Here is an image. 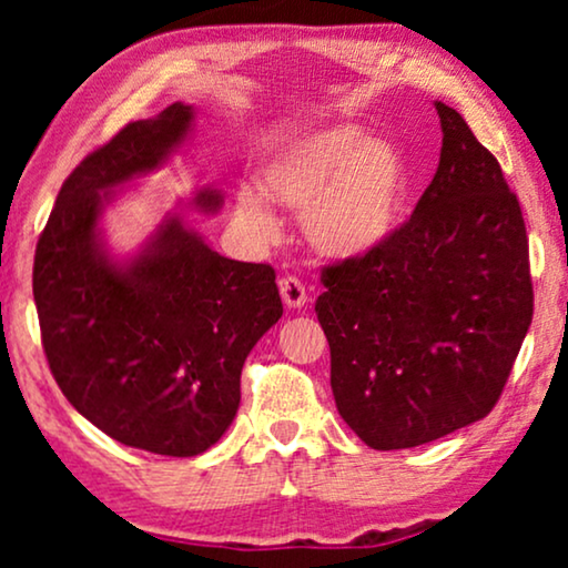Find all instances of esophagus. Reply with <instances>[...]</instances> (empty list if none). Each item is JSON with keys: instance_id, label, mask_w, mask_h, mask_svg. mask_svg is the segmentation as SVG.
Instances as JSON below:
<instances>
[{"instance_id": "1", "label": "esophagus", "mask_w": 568, "mask_h": 568, "mask_svg": "<svg viewBox=\"0 0 568 568\" xmlns=\"http://www.w3.org/2000/svg\"><path fill=\"white\" fill-rule=\"evenodd\" d=\"M278 292H282V300L286 307H305L307 305V290L305 284H302V278L297 276H284L282 282H278Z\"/></svg>"}]
</instances>
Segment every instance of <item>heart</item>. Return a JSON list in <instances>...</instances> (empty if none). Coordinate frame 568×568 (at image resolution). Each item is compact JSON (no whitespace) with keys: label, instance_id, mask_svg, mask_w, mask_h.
Listing matches in <instances>:
<instances>
[{"label":"heart","instance_id":"heart-1","mask_svg":"<svg viewBox=\"0 0 568 568\" xmlns=\"http://www.w3.org/2000/svg\"><path fill=\"white\" fill-rule=\"evenodd\" d=\"M261 178L271 199L305 212L310 243L331 258H359L383 247L398 232L410 193L403 154L348 123L297 139ZM235 212L253 235H276V214L261 191L240 189Z\"/></svg>","mask_w":568,"mask_h":568}]
</instances>
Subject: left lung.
<instances>
[{"mask_svg":"<svg viewBox=\"0 0 568 568\" xmlns=\"http://www.w3.org/2000/svg\"><path fill=\"white\" fill-rule=\"evenodd\" d=\"M434 181L398 232L325 266L315 302L336 408L372 449H406L491 414L532 323L523 209L455 108L434 103Z\"/></svg>","mask_w":568,"mask_h":568,"instance_id":"left-lung-1","label":"left lung"}]
</instances>
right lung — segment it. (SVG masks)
Returning <instances> with one entry per match:
<instances>
[{"label": "right lung", "instance_id": "right-lung-1", "mask_svg": "<svg viewBox=\"0 0 568 568\" xmlns=\"http://www.w3.org/2000/svg\"><path fill=\"white\" fill-rule=\"evenodd\" d=\"M193 108L131 121L61 185L38 237L33 297L49 369L108 437L154 455L206 453L240 406V372L282 317L268 263L212 251L170 214L131 261H113L100 214L115 185L160 168L185 142ZM193 206L214 214L220 191Z\"/></svg>", "mask_w": 568, "mask_h": 568}]
</instances>
